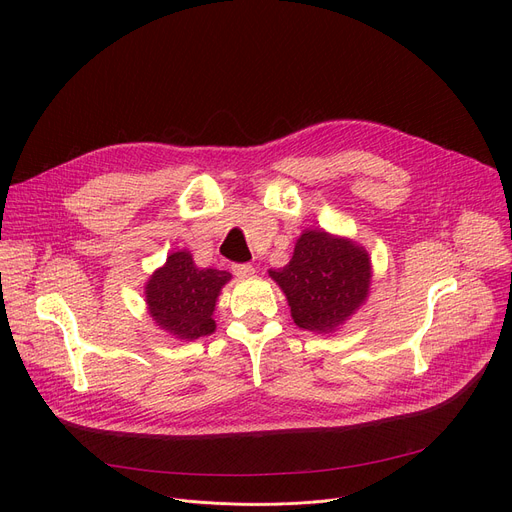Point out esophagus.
<instances>
[{"label": "esophagus", "mask_w": 512, "mask_h": 512, "mask_svg": "<svg viewBox=\"0 0 512 512\" xmlns=\"http://www.w3.org/2000/svg\"><path fill=\"white\" fill-rule=\"evenodd\" d=\"M232 272L238 278H249L255 274V267L251 263H236V265H232Z\"/></svg>", "instance_id": "obj_1"}]
</instances>
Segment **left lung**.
Wrapping results in <instances>:
<instances>
[{
  "mask_svg": "<svg viewBox=\"0 0 512 512\" xmlns=\"http://www.w3.org/2000/svg\"><path fill=\"white\" fill-rule=\"evenodd\" d=\"M286 294L294 324L309 332H332L367 299L371 261L353 240L324 230H305L288 265L270 270Z\"/></svg>",
  "mask_w": 512,
  "mask_h": 512,
  "instance_id": "left-lung-1",
  "label": "left lung"
}]
</instances>
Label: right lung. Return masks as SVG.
<instances>
[{"label":"right lung","mask_w":512,"mask_h":512,"mask_svg":"<svg viewBox=\"0 0 512 512\" xmlns=\"http://www.w3.org/2000/svg\"><path fill=\"white\" fill-rule=\"evenodd\" d=\"M230 278L222 270H201L191 253L176 251L145 286L149 315L161 330L180 340L207 336L215 330L211 315L222 286Z\"/></svg>","instance_id":"1"}]
</instances>
